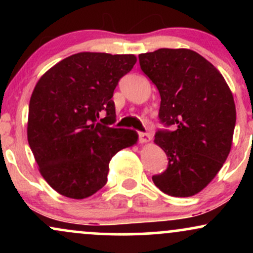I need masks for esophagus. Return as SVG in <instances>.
Returning a JSON list of instances; mask_svg holds the SVG:
<instances>
[{
	"label": "esophagus",
	"instance_id": "34e87169",
	"mask_svg": "<svg viewBox=\"0 0 253 253\" xmlns=\"http://www.w3.org/2000/svg\"><path fill=\"white\" fill-rule=\"evenodd\" d=\"M150 140H151L150 133H144V132L139 133V141H140V143H147V141Z\"/></svg>",
	"mask_w": 253,
	"mask_h": 253
}]
</instances>
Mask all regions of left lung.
Returning <instances> with one entry per match:
<instances>
[{"label":"left lung","instance_id":"left-lung-1","mask_svg":"<svg viewBox=\"0 0 253 253\" xmlns=\"http://www.w3.org/2000/svg\"><path fill=\"white\" fill-rule=\"evenodd\" d=\"M140 69L161 95L155 143L168 168L152 181L163 193L193 196L207 187L227 159L236 104L222 75L195 51L159 48L139 54ZM172 126L173 130L167 129Z\"/></svg>","mask_w":253,"mask_h":253}]
</instances>
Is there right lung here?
Instances as JSON below:
<instances>
[{"label": "right lung", "mask_w": 253, "mask_h": 253, "mask_svg": "<svg viewBox=\"0 0 253 253\" xmlns=\"http://www.w3.org/2000/svg\"><path fill=\"white\" fill-rule=\"evenodd\" d=\"M135 62L133 54L81 52L38 81L28 109V144L40 173L60 195L81 200L96 193L107 183L113 156L138 140L135 130L110 127L114 89Z\"/></svg>", "instance_id": "1"}]
</instances>
